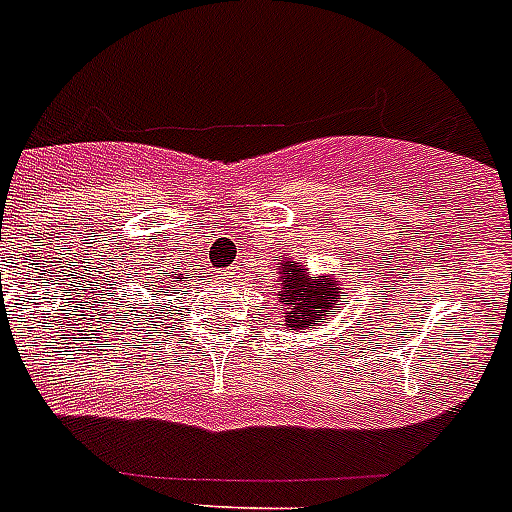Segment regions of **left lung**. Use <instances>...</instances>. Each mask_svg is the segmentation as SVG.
<instances>
[{
    "mask_svg": "<svg viewBox=\"0 0 512 512\" xmlns=\"http://www.w3.org/2000/svg\"><path fill=\"white\" fill-rule=\"evenodd\" d=\"M282 284L284 292L279 302L284 305V320L289 330H305L307 325L323 323L328 315H336V305L348 297L346 292H338L336 279L330 277L318 282L295 261L282 264Z\"/></svg>",
    "mask_w": 512,
    "mask_h": 512,
    "instance_id": "8db88e82",
    "label": "left lung"
}]
</instances>
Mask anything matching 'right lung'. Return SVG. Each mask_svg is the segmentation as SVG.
<instances>
[{
  "instance_id": "1",
  "label": "right lung",
  "mask_w": 512,
  "mask_h": 512,
  "mask_svg": "<svg viewBox=\"0 0 512 512\" xmlns=\"http://www.w3.org/2000/svg\"><path fill=\"white\" fill-rule=\"evenodd\" d=\"M176 279H179V277H176ZM184 279H189V277H184ZM153 287H156V284H153Z\"/></svg>"
}]
</instances>
